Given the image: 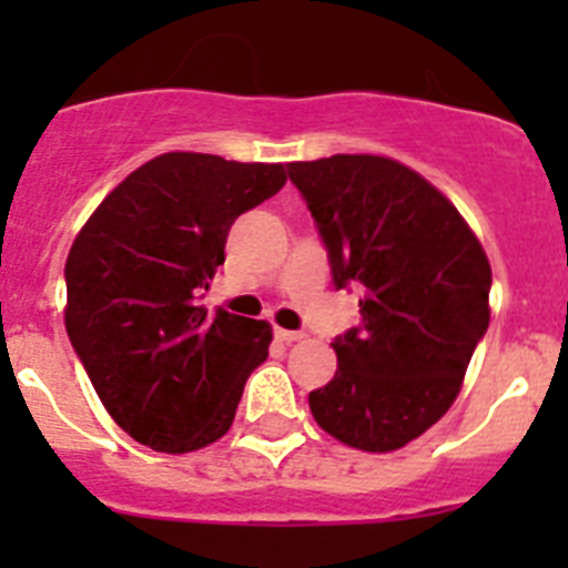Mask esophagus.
Here are the masks:
<instances>
[{
	"label": "esophagus",
	"instance_id": "1",
	"mask_svg": "<svg viewBox=\"0 0 568 568\" xmlns=\"http://www.w3.org/2000/svg\"><path fill=\"white\" fill-rule=\"evenodd\" d=\"M275 338H278L281 344H295V341L304 338V333H295V329H281V327H275Z\"/></svg>",
	"mask_w": 568,
	"mask_h": 568
}]
</instances>
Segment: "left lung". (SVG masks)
<instances>
[{
    "mask_svg": "<svg viewBox=\"0 0 568 568\" xmlns=\"http://www.w3.org/2000/svg\"><path fill=\"white\" fill-rule=\"evenodd\" d=\"M333 284L361 287V324L333 341L335 378L310 393L324 433L393 453L438 424L489 327L491 267L455 204L384 155L293 162Z\"/></svg>",
    "mask_w": 568,
    "mask_h": 568,
    "instance_id": "left-lung-1",
    "label": "left lung"
}]
</instances>
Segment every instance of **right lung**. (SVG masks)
Returning <instances> with one entry per match:
<instances>
[{"mask_svg":"<svg viewBox=\"0 0 568 568\" xmlns=\"http://www.w3.org/2000/svg\"><path fill=\"white\" fill-rule=\"evenodd\" d=\"M287 182L284 164L164 153L124 179L79 230L64 327L110 418L155 453H193L230 429L267 361V321L199 304L241 213Z\"/></svg>","mask_w":568,"mask_h":568,"instance_id":"add662e5","label":"right lung"}]
</instances>
